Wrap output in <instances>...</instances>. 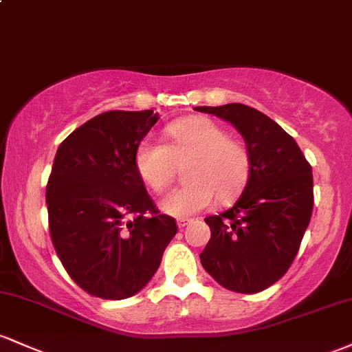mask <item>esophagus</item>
<instances>
[{
    "instance_id": "obj_1",
    "label": "esophagus",
    "mask_w": 352,
    "mask_h": 352,
    "mask_svg": "<svg viewBox=\"0 0 352 352\" xmlns=\"http://www.w3.org/2000/svg\"><path fill=\"white\" fill-rule=\"evenodd\" d=\"M190 223V220H185V218H182V220H179L177 221V225H179V228L182 230V228H185L187 227V225Z\"/></svg>"
}]
</instances>
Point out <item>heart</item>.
<instances>
[{"instance_id":"b5f03b06","label":"heart","mask_w":352,"mask_h":352,"mask_svg":"<svg viewBox=\"0 0 352 352\" xmlns=\"http://www.w3.org/2000/svg\"><path fill=\"white\" fill-rule=\"evenodd\" d=\"M167 145L145 139L135 151V168L153 192H162L184 167V185L160 201L165 215L188 218L208 208L213 199L227 201L243 190L252 170L246 145L207 117L177 120L165 129Z\"/></svg>"}]
</instances>
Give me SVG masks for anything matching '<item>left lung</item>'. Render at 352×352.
Returning a JSON list of instances; mask_svg holds the SVG:
<instances>
[{"label":"left lung","mask_w":352,"mask_h":352,"mask_svg":"<svg viewBox=\"0 0 352 352\" xmlns=\"http://www.w3.org/2000/svg\"><path fill=\"white\" fill-rule=\"evenodd\" d=\"M227 120L245 139L252 170L232 208L205 218L212 236L201 266L230 292L253 294L288 272L313 212L311 165L288 132L245 104L195 107Z\"/></svg>","instance_id":"obj_1"}]
</instances>
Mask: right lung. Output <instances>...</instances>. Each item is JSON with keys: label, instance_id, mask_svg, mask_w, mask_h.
I'll use <instances>...</instances> for the list:
<instances>
[{"label": "right lung", "instance_id": "1", "mask_svg": "<svg viewBox=\"0 0 352 352\" xmlns=\"http://www.w3.org/2000/svg\"><path fill=\"white\" fill-rule=\"evenodd\" d=\"M157 120L153 111L104 112L56 152L46 187L52 245L92 296L125 300L139 293L177 233L175 220L159 213L135 168L137 147Z\"/></svg>", "mask_w": 352, "mask_h": 352}]
</instances>
